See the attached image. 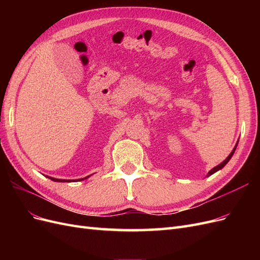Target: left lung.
<instances>
[{
	"mask_svg": "<svg viewBox=\"0 0 260 260\" xmlns=\"http://www.w3.org/2000/svg\"><path fill=\"white\" fill-rule=\"evenodd\" d=\"M237 146H238V143H237V145H235V146H234V148H233V151H232V152L230 153V155H229V156H228V157H226V158H225V159H224V160H223V161H222L221 164H219V165H218V166H216L215 168H212V169H211V170H210V171L208 172V175H207V177L211 176L212 174H215V172H216V171H218V170H220V169H222V168H223V167L225 166V165L228 164V161H229V160L231 159V157L233 156V154H234V152H235V148H237Z\"/></svg>",
	"mask_w": 260,
	"mask_h": 260,
	"instance_id": "obj_1",
	"label": "left lung"
}]
</instances>
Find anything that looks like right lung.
Masks as SVG:
<instances>
[{"instance_id":"add662e5","label":"right lung","mask_w":260,"mask_h":260,"mask_svg":"<svg viewBox=\"0 0 260 260\" xmlns=\"http://www.w3.org/2000/svg\"><path fill=\"white\" fill-rule=\"evenodd\" d=\"M49 179H51L52 181H55V182H72V180H62V179H56V178H52V177H48ZM88 178V177H86ZM86 178H83V179H80V180H84Z\"/></svg>"}]
</instances>
